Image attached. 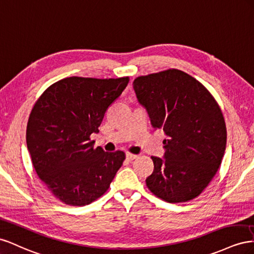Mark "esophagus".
<instances>
[{
  "instance_id": "esophagus-1",
  "label": "esophagus",
  "mask_w": 254,
  "mask_h": 254,
  "mask_svg": "<svg viewBox=\"0 0 254 254\" xmlns=\"http://www.w3.org/2000/svg\"><path fill=\"white\" fill-rule=\"evenodd\" d=\"M137 156H138V155H136V154H132V153H127V154H126V157H127V161H133V159L137 158Z\"/></svg>"
}]
</instances>
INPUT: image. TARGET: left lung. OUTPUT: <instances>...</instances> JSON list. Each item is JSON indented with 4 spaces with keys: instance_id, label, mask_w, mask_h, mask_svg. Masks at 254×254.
Here are the masks:
<instances>
[{
    "instance_id": "obj_1",
    "label": "left lung",
    "mask_w": 254,
    "mask_h": 254,
    "mask_svg": "<svg viewBox=\"0 0 254 254\" xmlns=\"http://www.w3.org/2000/svg\"><path fill=\"white\" fill-rule=\"evenodd\" d=\"M133 88L154 128H163L164 157L152 156L146 180L156 197L170 203L194 199L218 171L227 128L218 104L185 72L169 69L134 79Z\"/></svg>"
}]
</instances>
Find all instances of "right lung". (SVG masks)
<instances>
[{"label":"right lung","instance_id":"right-lung-1","mask_svg":"<svg viewBox=\"0 0 254 254\" xmlns=\"http://www.w3.org/2000/svg\"><path fill=\"white\" fill-rule=\"evenodd\" d=\"M128 77L71 76L51 85L34 105L26 144L34 168L48 190L69 205H86L110 187L125 161L122 151L93 148L105 112Z\"/></svg>","mask_w":254,"mask_h":254}]
</instances>
